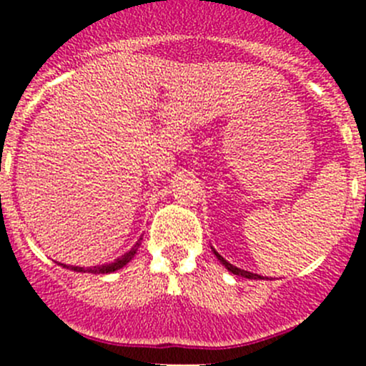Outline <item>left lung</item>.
<instances>
[{
    "instance_id": "left-lung-1",
    "label": "left lung",
    "mask_w": 366,
    "mask_h": 366,
    "mask_svg": "<svg viewBox=\"0 0 366 366\" xmlns=\"http://www.w3.org/2000/svg\"><path fill=\"white\" fill-rule=\"evenodd\" d=\"M214 254H216V257L219 258L221 262H223V264H224V267H227L228 271H230V272H234V274H241V276H244V278H252V280H253V278H262V276H258V274H253V272H248V271H241V269L234 267V265H232V264H228L227 260H223V258H221L219 254H217L216 252H214Z\"/></svg>"
}]
</instances>
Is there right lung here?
Masks as SVG:
<instances>
[{
  "label": "right lung",
  "mask_w": 366,
  "mask_h": 366,
  "mask_svg": "<svg viewBox=\"0 0 366 366\" xmlns=\"http://www.w3.org/2000/svg\"><path fill=\"white\" fill-rule=\"evenodd\" d=\"M139 248V242H136L134 246L131 248V252H127L125 254H122L120 258H117V260L112 262V264H104V265H95V267H70L72 271H77V272H94V274H109V272H114L118 271V269H122L124 265H127L129 262L132 260V257H134L136 252H138ZM64 265V264H61ZM64 267H67V265H64Z\"/></svg>",
  "instance_id": "add662e5"
}]
</instances>
